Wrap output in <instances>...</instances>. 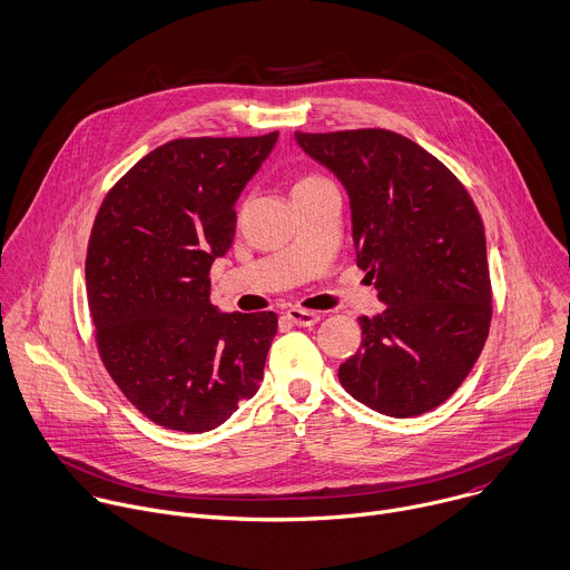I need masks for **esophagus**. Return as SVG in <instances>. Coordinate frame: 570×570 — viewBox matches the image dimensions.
<instances>
[{"instance_id":"1","label":"esophagus","mask_w":570,"mask_h":570,"mask_svg":"<svg viewBox=\"0 0 570 570\" xmlns=\"http://www.w3.org/2000/svg\"><path fill=\"white\" fill-rule=\"evenodd\" d=\"M286 317L297 324V326H313L322 320V313H315V311H306V308H288L286 311Z\"/></svg>"}]
</instances>
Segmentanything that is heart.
I'll list each match as a JSON object with an SVG mask.
<instances>
[{
    "label": "heart",
    "mask_w": 570,
    "mask_h": 570,
    "mask_svg": "<svg viewBox=\"0 0 570 570\" xmlns=\"http://www.w3.org/2000/svg\"><path fill=\"white\" fill-rule=\"evenodd\" d=\"M315 180H322V176H317V174H308V176L299 178L295 185H306V183H315Z\"/></svg>",
    "instance_id": "heart-1"
}]
</instances>
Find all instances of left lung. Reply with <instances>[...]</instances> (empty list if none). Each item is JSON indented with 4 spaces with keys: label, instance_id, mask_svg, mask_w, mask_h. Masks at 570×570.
<instances>
[{
    "label": "left lung",
    "instance_id": "obj_1",
    "mask_svg": "<svg viewBox=\"0 0 570 570\" xmlns=\"http://www.w3.org/2000/svg\"><path fill=\"white\" fill-rule=\"evenodd\" d=\"M344 183L357 268L385 302L362 315L340 364L366 407L410 419L445 403L479 360L492 322L485 230L465 185L428 149L381 127L295 134Z\"/></svg>",
    "mask_w": 570,
    "mask_h": 570
}]
</instances>
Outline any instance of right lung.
Returning a JSON list of instances; mask_svg holds the SVG:
<instances>
[{"label": "right lung", "mask_w": 570, "mask_h": 570, "mask_svg": "<svg viewBox=\"0 0 570 570\" xmlns=\"http://www.w3.org/2000/svg\"><path fill=\"white\" fill-rule=\"evenodd\" d=\"M277 136L169 140L100 204L85 262L98 355L160 428L215 430L259 390L277 315L219 313L210 268L233 246L235 202Z\"/></svg>", "instance_id": "1"}]
</instances>
